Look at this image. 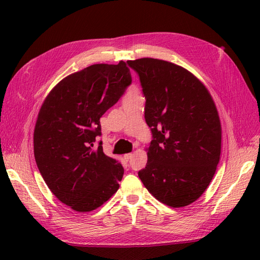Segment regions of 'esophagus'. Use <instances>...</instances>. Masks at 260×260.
Masks as SVG:
<instances>
[{
	"mask_svg": "<svg viewBox=\"0 0 260 260\" xmlns=\"http://www.w3.org/2000/svg\"><path fill=\"white\" fill-rule=\"evenodd\" d=\"M133 156V154L132 153H129V154H125L124 155V159L125 160H129V159H131V157Z\"/></svg>",
	"mask_w": 260,
	"mask_h": 260,
	"instance_id": "1",
	"label": "esophagus"
}]
</instances>
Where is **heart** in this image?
Listing matches in <instances>:
<instances>
[{"label": "heart", "mask_w": 260, "mask_h": 260, "mask_svg": "<svg viewBox=\"0 0 260 260\" xmlns=\"http://www.w3.org/2000/svg\"><path fill=\"white\" fill-rule=\"evenodd\" d=\"M137 95H139L137 88H136V86H131V88L129 89V91H128L127 98H133V96H137Z\"/></svg>", "instance_id": "heart-1"}]
</instances>
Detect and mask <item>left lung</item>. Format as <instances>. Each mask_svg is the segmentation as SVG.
Returning <instances> with one entry per match:
<instances>
[{"mask_svg": "<svg viewBox=\"0 0 260 260\" xmlns=\"http://www.w3.org/2000/svg\"><path fill=\"white\" fill-rule=\"evenodd\" d=\"M127 62L140 77L153 136L139 178L165 205H190L205 192L220 159L221 124L214 100L183 67L148 57Z\"/></svg>", "mask_w": 260, "mask_h": 260, "instance_id": "1", "label": "left lung"}]
</instances>
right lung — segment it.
Here are the masks:
<instances>
[{
	"label": "right lung",
	"instance_id": "add662e5",
	"mask_svg": "<svg viewBox=\"0 0 260 260\" xmlns=\"http://www.w3.org/2000/svg\"><path fill=\"white\" fill-rule=\"evenodd\" d=\"M130 69L95 64L64 78L44 100L34 133L35 158L46 185L72 209L86 212L119 188L123 167L103 152L100 118L131 84Z\"/></svg>",
	"mask_w": 260,
	"mask_h": 260
}]
</instances>
